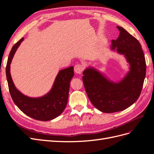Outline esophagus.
Returning <instances> with one entry per match:
<instances>
[{
    "mask_svg": "<svg viewBox=\"0 0 154 154\" xmlns=\"http://www.w3.org/2000/svg\"><path fill=\"white\" fill-rule=\"evenodd\" d=\"M83 66L81 64H76L74 66V72H75L76 74H81L82 71H83Z\"/></svg>",
    "mask_w": 154,
    "mask_h": 154,
    "instance_id": "esophagus-1",
    "label": "esophagus"
}]
</instances>
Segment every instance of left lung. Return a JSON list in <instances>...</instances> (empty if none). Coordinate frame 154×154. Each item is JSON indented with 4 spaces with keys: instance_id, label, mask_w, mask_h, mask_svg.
<instances>
[{
    "instance_id": "1",
    "label": "left lung",
    "mask_w": 154,
    "mask_h": 154,
    "mask_svg": "<svg viewBox=\"0 0 154 154\" xmlns=\"http://www.w3.org/2000/svg\"><path fill=\"white\" fill-rule=\"evenodd\" d=\"M116 40L111 41L110 49L123 55L129 64V71L118 82L112 81L92 67L83 72L82 80L92 105L105 113L122 111L139 98L146 76L145 58L139 41L123 27Z\"/></svg>"
}]
</instances>
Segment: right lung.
Returning a JSON list of instances; mask_svg holds the SVG:
<instances>
[{"label":"right lung","mask_w":154,"mask_h":154,"mask_svg":"<svg viewBox=\"0 0 154 154\" xmlns=\"http://www.w3.org/2000/svg\"><path fill=\"white\" fill-rule=\"evenodd\" d=\"M24 38L13 46L6 69V78L12 100L22 112L36 120H52L61 114L67 103L70 82L74 76L73 66L60 70L51 90L41 97H32L24 95L16 88L10 73V65L17 49Z\"/></svg>","instance_id":"right-lung-1"}]
</instances>
